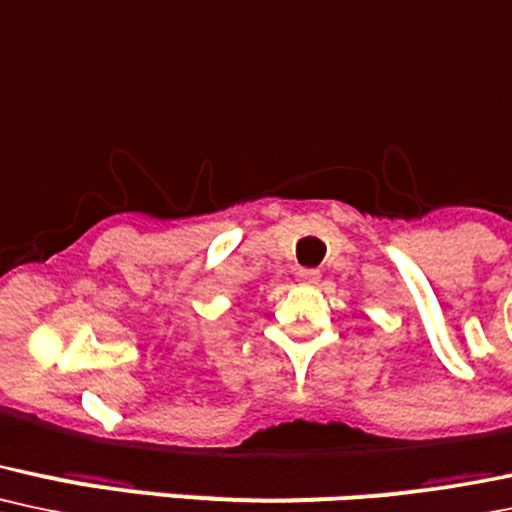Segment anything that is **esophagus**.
<instances>
[{"label":"esophagus","instance_id":"34e87169","mask_svg":"<svg viewBox=\"0 0 512 512\" xmlns=\"http://www.w3.org/2000/svg\"><path fill=\"white\" fill-rule=\"evenodd\" d=\"M318 280H321V273L314 268H299L297 270V282L299 285H318Z\"/></svg>","mask_w":512,"mask_h":512}]
</instances>
